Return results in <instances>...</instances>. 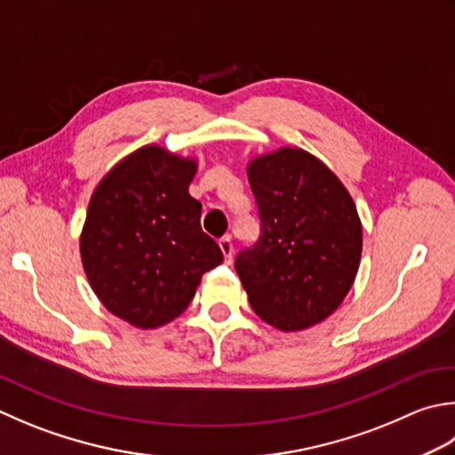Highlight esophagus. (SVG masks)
Listing matches in <instances>:
<instances>
[{
  "mask_svg": "<svg viewBox=\"0 0 455 455\" xmlns=\"http://www.w3.org/2000/svg\"><path fill=\"white\" fill-rule=\"evenodd\" d=\"M219 246H220V252H222V256H225V260H227V262L233 260V254H235L233 240H230L228 236H222V238L219 240Z\"/></svg>",
  "mask_w": 455,
  "mask_h": 455,
  "instance_id": "34e87169",
  "label": "esophagus"
}]
</instances>
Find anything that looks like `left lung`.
Returning a JSON list of instances; mask_svg holds the SVG:
<instances>
[{
	"label": "left lung",
	"instance_id": "8db88e82",
	"mask_svg": "<svg viewBox=\"0 0 455 455\" xmlns=\"http://www.w3.org/2000/svg\"><path fill=\"white\" fill-rule=\"evenodd\" d=\"M260 236L235 268L252 309L282 331H301L339 307L359 270L363 228L335 173L298 148L248 165Z\"/></svg>",
	"mask_w": 455,
	"mask_h": 455
}]
</instances>
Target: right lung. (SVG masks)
Wrapping results in <instances>:
<instances>
[{
    "label": "right lung",
    "instance_id": "obj_1",
    "mask_svg": "<svg viewBox=\"0 0 455 455\" xmlns=\"http://www.w3.org/2000/svg\"><path fill=\"white\" fill-rule=\"evenodd\" d=\"M195 159L146 146L98 183L88 204L80 256L110 314L141 329L165 325L191 304L201 275L222 262L189 195Z\"/></svg>",
    "mask_w": 455,
    "mask_h": 455
}]
</instances>
